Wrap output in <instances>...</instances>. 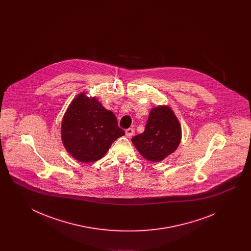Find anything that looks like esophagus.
<instances>
[{
  "mask_svg": "<svg viewBox=\"0 0 251 251\" xmlns=\"http://www.w3.org/2000/svg\"><path fill=\"white\" fill-rule=\"evenodd\" d=\"M125 132H126V136H127V137H131V136H132V135L134 134V130H133L132 128H129V129L126 130Z\"/></svg>",
  "mask_w": 251,
  "mask_h": 251,
  "instance_id": "esophagus-1",
  "label": "esophagus"
}]
</instances>
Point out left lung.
Listing matches in <instances>:
<instances>
[{
  "label": "left lung",
  "instance_id": "obj_1",
  "mask_svg": "<svg viewBox=\"0 0 251 251\" xmlns=\"http://www.w3.org/2000/svg\"><path fill=\"white\" fill-rule=\"evenodd\" d=\"M181 137L179 121L168 106L151 109L145 131L131 138L139 153L149 161L160 162L174 152Z\"/></svg>",
  "mask_w": 251,
  "mask_h": 251
}]
</instances>
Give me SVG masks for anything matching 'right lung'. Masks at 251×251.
<instances>
[{
    "mask_svg": "<svg viewBox=\"0 0 251 251\" xmlns=\"http://www.w3.org/2000/svg\"><path fill=\"white\" fill-rule=\"evenodd\" d=\"M125 131L116 116L95 98L80 94L69 106L62 121L61 136L66 150L82 163H92L106 153Z\"/></svg>",
    "mask_w": 251,
    "mask_h": 251,
    "instance_id": "1",
    "label": "right lung"
}]
</instances>
